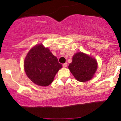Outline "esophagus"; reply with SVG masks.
I'll list each match as a JSON object with an SVG mask.
<instances>
[{
    "instance_id": "1",
    "label": "esophagus",
    "mask_w": 121,
    "mask_h": 121,
    "mask_svg": "<svg viewBox=\"0 0 121 121\" xmlns=\"http://www.w3.org/2000/svg\"><path fill=\"white\" fill-rule=\"evenodd\" d=\"M62 66L64 68H66V66H67V63H66V62H65V63L63 64H62Z\"/></svg>"
}]
</instances>
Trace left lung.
Segmentation results:
<instances>
[{
    "instance_id": "obj_1",
    "label": "left lung",
    "mask_w": 121,
    "mask_h": 121,
    "mask_svg": "<svg viewBox=\"0 0 121 121\" xmlns=\"http://www.w3.org/2000/svg\"><path fill=\"white\" fill-rule=\"evenodd\" d=\"M75 78L81 82L91 80L97 68L96 60L82 52L73 56L72 62L68 66Z\"/></svg>"
}]
</instances>
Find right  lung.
Masks as SVG:
<instances>
[{
    "instance_id": "right-lung-1",
    "label": "right lung",
    "mask_w": 121,
    "mask_h": 121,
    "mask_svg": "<svg viewBox=\"0 0 121 121\" xmlns=\"http://www.w3.org/2000/svg\"><path fill=\"white\" fill-rule=\"evenodd\" d=\"M24 66L28 78L35 84L43 86L51 84L62 67L57 58L42 44L35 46L29 51Z\"/></svg>"
}]
</instances>
